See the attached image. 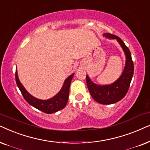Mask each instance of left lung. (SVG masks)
Returning a JSON list of instances; mask_svg holds the SVG:
<instances>
[{
    "label": "left lung",
    "instance_id": "1",
    "mask_svg": "<svg viewBox=\"0 0 150 150\" xmlns=\"http://www.w3.org/2000/svg\"><path fill=\"white\" fill-rule=\"evenodd\" d=\"M103 36L117 40L122 47L126 58L124 69L120 77L111 84L104 86L95 84L86 75L87 86L92 97L101 104L108 105L119 101L126 95L133 77L134 64L130 51L120 38L108 33H104Z\"/></svg>",
    "mask_w": 150,
    "mask_h": 150
}]
</instances>
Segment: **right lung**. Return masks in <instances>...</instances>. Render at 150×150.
<instances>
[{
    "label": "right lung",
    "instance_id": "obj_1",
    "mask_svg": "<svg viewBox=\"0 0 150 150\" xmlns=\"http://www.w3.org/2000/svg\"><path fill=\"white\" fill-rule=\"evenodd\" d=\"M74 76V73L67 77L64 81V85L60 91L52 98L47 99V100H42L35 98L33 96L30 95L26 89L24 88L23 84L20 81L18 77L17 70L16 71V81L17 86L21 91L22 95L26 101L30 105L35 108L38 109L39 110L42 111L43 112L47 114H51L56 112L63 109L67 105L68 99L69 96V88L72 79Z\"/></svg>",
    "mask_w": 150,
    "mask_h": 150
}]
</instances>
